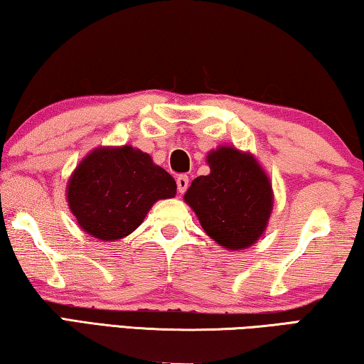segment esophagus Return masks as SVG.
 <instances>
[{
	"label": "esophagus",
	"instance_id": "obj_1",
	"mask_svg": "<svg viewBox=\"0 0 364 364\" xmlns=\"http://www.w3.org/2000/svg\"><path fill=\"white\" fill-rule=\"evenodd\" d=\"M176 186H178V193L183 194L189 186V178L186 175H180L176 178Z\"/></svg>",
	"mask_w": 364,
	"mask_h": 364
}]
</instances>
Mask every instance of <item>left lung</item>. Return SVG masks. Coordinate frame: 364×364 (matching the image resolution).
<instances>
[{
    "label": "left lung",
    "mask_w": 364,
    "mask_h": 364,
    "mask_svg": "<svg viewBox=\"0 0 364 364\" xmlns=\"http://www.w3.org/2000/svg\"><path fill=\"white\" fill-rule=\"evenodd\" d=\"M210 173L197 176L184 194L207 236L228 250H244L262 237L273 210V188L254 154L234 146L208 152Z\"/></svg>",
    "instance_id": "1"
}]
</instances>
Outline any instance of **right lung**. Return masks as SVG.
Here are the masks:
<instances>
[{"instance_id": "right-lung-1", "label": "right lung", "mask_w": 364, "mask_h": 364, "mask_svg": "<svg viewBox=\"0 0 364 364\" xmlns=\"http://www.w3.org/2000/svg\"><path fill=\"white\" fill-rule=\"evenodd\" d=\"M78 226L104 242L127 237L160 199L176 194L173 176L133 146H101L86 154L67 183Z\"/></svg>"}]
</instances>
